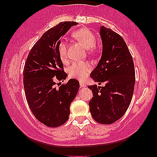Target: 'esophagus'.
I'll use <instances>...</instances> for the list:
<instances>
[{
  "instance_id": "1",
  "label": "esophagus",
  "mask_w": 157,
  "mask_h": 157,
  "mask_svg": "<svg viewBox=\"0 0 157 157\" xmlns=\"http://www.w3.org/2000/svg\"><path fill=\"white\" fill-rule=\"evenodd\" d=\"M80 87H81V88L86 87V83H84V82H80Z\"/></svg>"
}]
</instances>
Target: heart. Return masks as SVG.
<instances>
[{
    "label": "heart",
    "mask_w": 157,
    "mask_h": 157,
    "mask_svg": "<svg viewBox=\"0 0 157 157\" xmlns=\"http://www.w3.org/2000/svg\"><path fill=\"white\" fill-rule=\"evenodd\" d=\"M71 35L77 42L81 44L86 48L89 53L95 52V44L96 36L89 29H80L75 30L71 33ZM58 52L60 60L63 63H67L68 60L67 53V44L65 42H61L58 46ZM91 67L89 64L85 62L75 63L70 66L68 69V75L70 77L77 78L80 80H83L89 75Z\"/></svg>",
    "instance_id": "heart-1"
}]
</instances>
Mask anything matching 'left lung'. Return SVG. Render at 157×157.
<instances>
[{"label": "left lung", "instance_id": "1", "mask_svg": "<svg viewBox=\"0 0 157 157\" xmlns=\"http://www.w3.org/2000/svg\"><path fill=\"white\" fill-rule=\"evenodd\" d=\"M100 35L102 57L90 76L99 85L89 86L93 97L89 110L95 121L112 124L125 114L130 105L135 84V70L128 48L119 34L102 26Z\"/></svg>", "mask_w": 157, "mask_h": 157}]
</instances>
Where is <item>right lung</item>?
<instances>
[{
	"label": "right lung",
	"mask_w": 157,
	"mask_h": 157,
	"mask_svg": "<svg viewBox=\"0 0 157 157\" xmlns=\"http://www.w3.org/2000/svg\"><path fill=\"white\" fill-rule=\"evenodd\" d=\"M77 24L74 21L61 22L45 32L32 48L23 68V86L29 109L39 122L50 128L67 121L70 105L80 87L75 79L58 88L55 86L56 80L67 77L59 56L60 38Z\"/></svg>",
	"instance_id": "right-lung-1"
}]
</instances>
